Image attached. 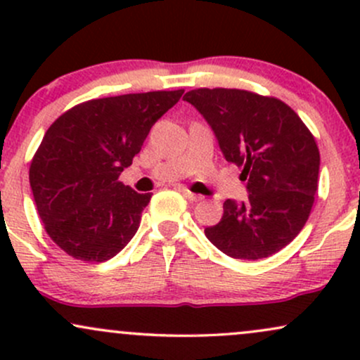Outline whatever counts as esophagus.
Wrapping results in <instances>:
<instances>
[{"label":"esophagus","mask_w":360,"mask_h":360,"mask_svg":"<svg viewBox=\"0 0 360 360\" xmlns=\"http://www.w3.org/2000/svg\"><path fill=\"white\" fill-rule=\"evenodd\" d=\"M179 191L183 193V196L186 198V200H189V201H201V200H203V196H201V194H194V193H191V191H189V189H186V188H179Z\"/></svg>","instance_id":"esophagus-1"}]
</instances>
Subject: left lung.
I'll return each mask as SVG.
<instances>
[{
	"mask_svg": "<svg viewBox=\"0 0 360 360\" xmlns=\"http://www.w3.org/2000/svg\"><path fill=\"white\" fill-rule=\"evenodd\" d=\"M184 101L203 115L229 162L242 167L249 198L226 200L205 235L233 259L257 260L286 247L307 223L318 189L320 152L301 118L278 98L200 88Z\"/></svg>",
	"mask_w": 360,
	"mask_h": 360,
	"instance_id": "1",
	"label": "left lung"
}]
</instances>
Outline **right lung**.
Listing matches in <instances>:
<instances>
[{"instance_id": "obj_1", "label": "right lung", "mask_w": 360, "mask_h": 360, "mask_svg": "<svg viewBox=\"0 0 360 360\" xmlns=\"http://www.w3.org/2000/svg\"><path fill=\"white\" fill-rule=\"evenodd\" d=\"M183 93L89 100L49 127L32 159L30 186L45 232L65 254L105 262L137 233L152 194H139L118 177Z\"/></svg>"}]
</instances>
